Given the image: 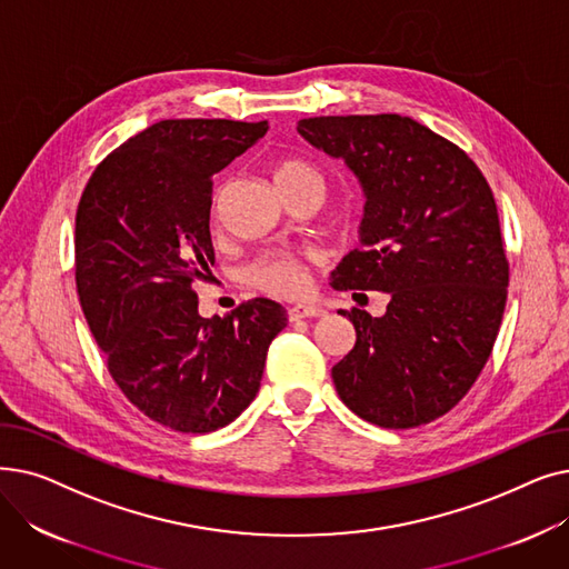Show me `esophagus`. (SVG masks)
Returning a JSON list of instances; mask_svg holds the SVG:
<instances>
[{
	"instance_id": "obj_1",
	"label": "esophagus",
	"mask_w": 569,
	"mask_h": 569,
	"mask_svg": "<svg viewBox=\"0 0 569 569\" xmlns=\"http://www.w3.org/2000/svg\"><path fill=\"white\" fill-rule=\"evenodd\" d=\"M325 316V311L320 307H311V305H295L288 309V318L295 320H302V318H318Z\"/></svg>"
}]
</instances>
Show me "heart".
Returning <instances> with one entry per match:
<instances>
[{"label": "heart", "mask_w": 569, "mask_h": 569, "mask_svg": "<svg viewBox=\"0 0 569 569\" xmlns=\"http://www.w3.org/2000/svg\"><path fill=\"white\" fill-rule=\"evenodd\" d=\"M297 174H316V170L302 161H283L277 168V179L297 177ZM244 279L269 295L277 297H300L309 288V269L307 256L290 251H272L244 269Z\"/></svg>", "instance_id": "b5f03b06"}]
</instances>
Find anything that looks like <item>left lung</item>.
I'll return each instance as SVG.
<instances>
[{"label": "left lung", "mask_w": 569, "mask_h": 569, "mask_svg": "<svg viewBox=\"0 0 569 569\" xmlns=\"http://www.w3.org/2000/svg\"><path fill=\"white\" fill-rule=\"evenodd\" d=\"M297 133L365 193L362 247L332 288L390 295L380 318L343 311L357 341L332 367L337 392L382 429L429 425L466 397L498 337L510 272L493 193L463 149L410 117H309Z\"/></svg>", "instance_id": "1"}]
</instances>
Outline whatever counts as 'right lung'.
<instances>
[{"label":"right lung","instance_id":"obj_1","mask_svg":"<svg viewBox=\"0 0 569 569\" xmlns=\"http://www.w3.org/2000/svg\"><path fill=\"white\" fill-rule=\"evenodd\" d=\"M267 129L163 119L106 157L78 204L76 283L89 330L119 390L172 431L209 433L237 420L288 325L264 297L202 318L191 286L214 264L212 177Z\"/></svg>","mask_w":569,"mask_h":569}]
</instances>
